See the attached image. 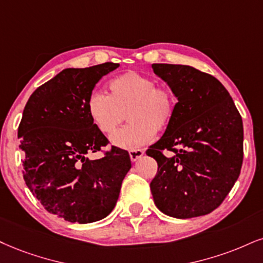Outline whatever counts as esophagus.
<instances>
[{
    "instance_id": "esophagus-1",
    "label": "esophagus",
    "mask_w": 263,
    "mask_h": 263,
    "mask_svg": "<svg viewBox=\"0 0 263 263\" xmlns=\"http://www.w3.org/2000/svg\"><path fill=\"white\" fill-rule=\"evenodd\" d=\"M142 155H144V150H132V151H129V156H130L132 162L138 161L139 158L142 157Z\"/></svg>"
}]
</instances>
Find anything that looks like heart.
<instances>
[{"instance_id": "b5f03b06", "label": "heart", "mask_w": 263, "mask_h": 263, "mask_svg": "<svg viewBox=\"0 0 263 263\" xmlns=\"http://www.w3.org/2000/svg\"><path fill=\"white\" fill-rule=\"evenodd\" d=\"M177 97L172 87L156 85L154 78L135 70L116 77L108 83V95L92 91L86 111L102 134H111L124 119L129 124L117 130L111 144L123 150H138L150 142L173 121Z\"/></svg>"}]
</instances>
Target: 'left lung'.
<instances>
[{
    "label": "left lung",
    "mask_w": 263,
    "mask_h": 263,
    "mask_svg": "<svg viewBox=\"0 0 263 263\" xmlns=\"http://www.w3.org/2000/svg\"><path fill=\"white\" fill-rule=\"evenodd\" d=\"M156 76L178 99L163 137L146 151L157 161L150 187L157 209L174 218H193L216 210L240 174L241 116L219 80L181 64L155 63ZM163 151L172 152L164 157Z\"/></svg>",
    "instance_id": "8db88e82"
}]
</instances>
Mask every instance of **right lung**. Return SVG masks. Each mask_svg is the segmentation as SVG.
<instances>
[{
	"instance_id": "1",
	"label": "right lung",
	"mask_w": 263,
	"mask_h": 263,
	"mask_svg": "<svg viewBox=\"0 0 263 263\" xmlns=\"http://www.w3.org/2000/svg\"><path fill=\"white\" fill-rule=\"evenodd\" d=\"M118 63L67 68L29 97L18 137L23 177L50 213L72 223H91L115 209L132 162L125 150L112 146L99 160L87 154L106 146L107 138L86 111L87 97Z\"/></svg>"
}]
</instances>
